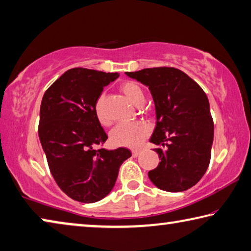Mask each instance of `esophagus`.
<instances>
[{
  "mask_svg": "<svg viewBox=\"0 0 251 251\" xmlns=\"http://www.w3.org/2000/svg\"><path fill=\"white\" fill-rule=\"evenodd\" d=\"M140 152H141V151L140 150H132V157H138V155L139 154H140Z\"/></svg>",
  "mask_w": 251,
  "mask_h": 251,
  "instance_id": "34e87169",
  "label": "esophagus"
}]
</instances>
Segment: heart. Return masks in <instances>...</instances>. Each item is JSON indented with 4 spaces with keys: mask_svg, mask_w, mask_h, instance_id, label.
<instances>
[{
    "mask_svg": "<svg viewBox=\"0 0 251 251\" xmlns=\"http://www.w3.org/2000/svg\"><path fill=\"white\" fill-rule=\"evenodd\" d=\"M121 92L134 105L142 104L145 101V94L140 85L134 81H126L120 85ZM96 114L101 123H105V119L101 111V99L96 104ZM150 133V128L147 123L142 121L121 122L114 126L111 131L110 139L113 146L137 148Z\"/></svg>",
    "mask_w": 251,
    "mask_h": 251,
    "instance_id": "b5f03b06",
    "label": "heart"
}]
</instances>
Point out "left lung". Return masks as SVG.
I'll return each mask as SVG.
<instances>
[{
    "label": "left lung",
    "instance_id": "left-lung-1",
    "mask_svg": "<svg viewBox=\"0 0 251 251\" xmlns=\"http://www.w3.org/2000/svg\"><path fill=\"white\" fill-rule=\"evenodd\" d=\"M149 88L157 123L150 142L159 162L148 176L164 191L188 190L208 169L213 142V120L206 93L196 81L176 68L126 72Z\"/></svg>",
    "mask_w": 251,
    "mask_h": 251
}]
</instances>
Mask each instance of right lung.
Wrapping results in <instances>:
<instances>
[{"label":"right lung","instance_id":"obj_1","mask_svg":"<svg viewBox=\"0 0 251 251\" xmlns=\"http://www.w3.org/2000/svg\"><path fill=\"white\" fill-rule=\"evenodd\" d=\"M118 73L75 68L45 91L39 138L57 186L70 198L92 203L110 194L119 168L131 157L126 148L93 149L108 139L96 114L103 88Z\"/></svg>","mask_w":251,"mask_h":251}]
</instances>
